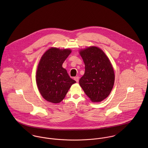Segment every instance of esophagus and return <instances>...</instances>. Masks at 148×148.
<instances>
[{"mask_svg":"<svg viewBox=\"0 0 148 148\" xmlns=\"http://www.w3.org/2000/svg\"><path fill=\"white\" fill-rule=\"evenodd\" d=\"M74 79H75V80L76 82H79V77L78 76H77V77H74Z\"/></svg>","mask_w":148,"mask_h":148,"instance_id":"34e87169","label":"esophagus"}]
</instances>
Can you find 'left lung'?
<instances>
[{
	"label": "left lung",
	"instance_id": "obj_1",
	"mask_svg": "<svg viewBox=\"0 0 148 148\" xmlns=\"http://www.w3.org/2000/svg\"><path fill=\"white\" fill-rule=\"evenodd\" d=\"M85 64L84 75L79 84L94 103L100 102L110 94L114 83L113 66L105 53L97 47L80 51Z\"/></svg>",
	"mask_w": 148,
	"mask_h": 148
}]
</instances>
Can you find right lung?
Returning <instances> with one entry per match:
<instances>
[{
    "instance_id": "1",
    "label": "right lung",
    "mask_w": 148,
    "mask_h": 148,
    "mask_svg": "<svg viewBox=\"0 0 148 148\" xmlns=\"http://www.w3.org/2000/svg\"><path fill=\"white\" fill-rule=\"evenodd\" d=\"M71 51L51 48L42 56L36 71V84L42 97L52 103L61 102L71 85L76 83L62 66Z\"/></svg>"
}]
</instances>
